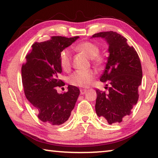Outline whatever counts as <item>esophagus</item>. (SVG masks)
<instances>
[{"mask_svg":"<svg viewBox=\"0 0 158 158\" xmlns=\"http://www.w3.org/2000/svg\"><path fill=\"white\" fill-rule=\"evenodd\" d=\"M86 92V89H81V90H80V94H82V95L85 94Z\"/></svg>","mask_w":158,"mask_h":158,"instance_id":"obj_1","label":"esophagus"}]
</instances>
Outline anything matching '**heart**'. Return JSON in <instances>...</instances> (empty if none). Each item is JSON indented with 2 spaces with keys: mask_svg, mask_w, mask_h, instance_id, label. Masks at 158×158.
<instances>
[{
  "mask_svg": "<svg viewBox=\"0 0 158 158\" xmlns=\"http://www.w3.org/2000/svg\"><path fill=\"white\" fill-rule=\"evenodd\" d=\"M75 49L82 53L89 59H94L98 56L99 53V47L96 44L91 42H83L75 47ZM59 61L61 68L64 70L67 71L71 67L72 64V56L69 49L66 48L60 53ZM94 77V72L91 70L88 71H76L71 74L69 77V82L73 86L78 87H88L92 83Z\"/></svg>",
  "mask_w": 158,
  "mask_h": 158,
  "instance_id": "b5f03b06",
  "label": "heart"
}]
</instances>
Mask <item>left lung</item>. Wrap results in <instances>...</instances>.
Masks as SVG:
<instances>
[{
	"label": "left lung",
	"instance_id": "obj_1",
	"mask_svg": "<svg viewBox=\"0 0 158 158\" xmlns=\"http://www.w3.org/2000/svg\"><path fill=\"white\" fill-rule=\"evenodd\" d=\"M92 38H102L108 45L107 62L100 81L110 84L108 94L96 90V113L110 124L121 123L138 100L143 78L140 60L125 38L116 32H100Z\"/></svg>",
	"mask_w": 158,
	"mask_h": 158
}]
</instances>
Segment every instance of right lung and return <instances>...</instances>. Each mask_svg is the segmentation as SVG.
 <instances>
[{
    "label": "right lung",
    "mask_w": 158,
    "mask_h": 158,
    "mask_svg": "<svg viewBox=\"0 0 158 158\" xmlns=\"http://www.w3.org/2000/svg\"><path fill=\"white\" fill-rule=\"evenodd\" d=\"M79 36H53L47 41L32 45L21 68L22 83L26 99L38 111L44 123L60 125L69 118L80 91L69 85L67 92L59 94L56 86L63 85L59 79L61 73L60 53L77 41Z\"/></svg>",
    "instance_id": "add662e5"
}]
</instances>
